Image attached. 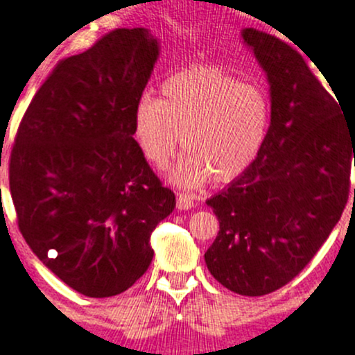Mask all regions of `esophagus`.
<instances>
[{"label":"esophagus","instance_id":"34e87169","mask_svg":"<svg viewBox=\"0 0 355 355\" xmlns=\"http://www.w3.org/2000/svg\"><path fill=\"white\" fill-rule=\"evenodd\" d=\"M192 206H194V201H192V198L191 196H185V194H178L177 196V208L180 209H191Z\"/></svg>","mask_w":355,"mask_h":355}]
</instances>
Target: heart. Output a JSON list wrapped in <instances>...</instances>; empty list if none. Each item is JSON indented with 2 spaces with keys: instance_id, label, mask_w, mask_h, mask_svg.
<instances>
[{
  "instance_id": "heart-1",
  "label": "heart",
  "mask_w": 355,
  "mask_h": 355,
  "mask_svg": "<svg viewBox=\"0 0 355 355\" xmlns=\"http://www.w3.org/2000/svg\"><path fill=\"white\" fill-rule=\"evenodd\" d=\"M270 119L272 104L263 86L241 81L218 65H194L168 76L161 98H139L133 133L156 168L166 166L182 144L187 154L168 171V180L194 191L209 178L229 184L246 173L267 140Z\"/></svg>"
}]
</instances>
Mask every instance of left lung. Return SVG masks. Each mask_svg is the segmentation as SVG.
<instances>
[{"instance_id": "8db88e82", "label": "left lung", "mask_w": 355, "mask_h": 355, "mask_svg": "<svg viewBox=\"0 0 355 355\" xmlns=\"http://www.w3.org/2000/svg\"><path fill=\"white\" fill-rule=\"evenodd\" d=\"M241 37L267 74L272 119L250 170L206 201L220 230L205 261L227 290L261 297L298 276L338 223L355 126L295 48L251 27Z\"/></svg>"}]
</instances>
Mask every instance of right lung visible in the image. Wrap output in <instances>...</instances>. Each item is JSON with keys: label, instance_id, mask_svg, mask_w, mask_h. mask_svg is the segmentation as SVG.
<instances>
[{"label": "right lung", "instance_id": "right-lung-1", "mask_svg": "<svg viewBox=\"0 0 355 355\" xmlns=\"http://www.w3.org/2000/svg\"><path fill=\"white\" fill-rule=\"evenodd\" d=\"M159 57L144 27L116 29L55 65L10 156L17 222L33 253L92 298L123 293L153 261L175 208L133 139V111Z\"/></svg>", "mask_w": 355, "mask_h": 355}]
</instances>
